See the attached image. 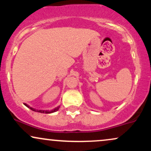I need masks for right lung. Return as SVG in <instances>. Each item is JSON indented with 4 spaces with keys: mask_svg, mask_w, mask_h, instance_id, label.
<instances>
[{
    "mask_svg": "<svg viewBox=\"0 0 151 151\" xmlns=\"http://www.w3.org/2000/svg\"><path fill=\"white\" fill-rule=\"evenodd\" d=\"M25 104L26 106L27 107V108H29L30 109H31V110L32 111H37V112H40V113H44V114H50V113H53V112H55V111H58V109H60V106H58V107H57L56 109H54V110H52V111H43V110H35V109H32V107H30V106H29L28 105H27L26 104Z\"/></svg>",
    "mask_w": 151,
    "mask_h": 151,
    "instance_id": "1",
    "label": "right lung"
}]
</instances>
